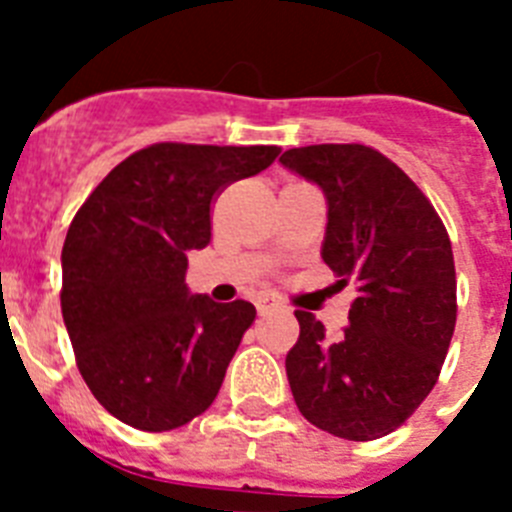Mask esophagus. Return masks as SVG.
<instances>
[{
  "label": "esophagus",
  "mask_w": 512,
  "mask_h": 512,
  "mask_svg": "<svg viewBox=\"0 0 512 512\" xmlns=\"http://www.w3.org/2000/svg\"><path fill=\"white\" fill-rule=\"evenodd\" d=\"M256 310H259L261 318H266V315H274V312H282L284 307L279 305L277 300H269V297H264V300L256 302Z\"/></svg>",
  "instance_id": "1"
}]
</instances>
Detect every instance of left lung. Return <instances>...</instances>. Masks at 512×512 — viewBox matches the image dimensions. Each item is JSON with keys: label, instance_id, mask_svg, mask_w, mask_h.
Segmentation results:
<instances>
[{"label": "left lung", "instance_id": "obj_1", "mask_svg": "<svg viewBox=\"0 0 512 512\" xmlns=\"http://www.w3.org/2000/svg\"><path fill=\"white\" fill-rule=\"evenodd\" d=\"M279 164L323 192L320 256L359 297L338 338L297 310L287 379L300 413L348 441H374L415 413L436 384L456 325L449 233L400 166L374 148L307 146Z\"/></svg>", "mask_w": 512, "mask_h": 512}]
</instances>
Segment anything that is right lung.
I'll return each mask as SVG.
<instances>
[{"label":"right lung","mask_w":512,"mask_h":512,"mask_svg":"<svg viewBox=\"0 0 512 512\" xmlns=\"http://www.w3.org/2000/svg\"><path fill=\"white\" fill-rule=\"evenodd\" d=\"M277 156V146L156 143L76 212L61 251L63 323L81 377L122 423L171 431L217 397L256 307L192 295L187 253L210 243L215 194Z\"/></svg>","instance_id":"1"}]
</instances>
